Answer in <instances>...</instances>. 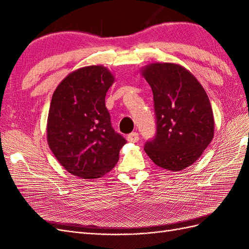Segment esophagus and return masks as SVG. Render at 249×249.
<instances>
[{
	"mask_svg": "<svg viewBox=\"0 0 249 249\" xmlns=\"http://www.w3.org/2000/svg\"><path fill=\"white\" fill-rule=\"evenodd\" d=\"M126 139L129 142H137L139 140V134L136 132H132L131 134L127 135Z\"/></svg>",
	"mask_w": 249,
	"mask_h": 249,
	"instance_id": "34e87169",
	"label": "esophagus"
}]
</instances>
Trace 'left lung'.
<instances>
[{
	"instance_id": "obj_1",
	"label": "left lung",
	"mask_w": 249,
	"mask_h": 249,
	"mask_svg": "<svg viewBox=\"0 0 249 249\" xmlns=\"http://www.w3.org/2000/svg\"><path fill=\"white\" fill-rule=\"evenodd\" d=\"M153 90L157 132L144 150L157 166L179 171L201 156L214 137V116L205 89L185 67L152 63L141 70Z\"/></svg>"
}]
</instances>
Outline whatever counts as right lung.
<instances>
[{
    "mask_svg": "<svg viewBox=\"0 0 249 249\" xmlns=\"http://www.w3.org/2000/svg\"><path fill=\"white\" fill-rule=\"evenodd\" d=\"M114 82L102 65L71 72L53 93L47 135L51 150L71 175L99 178L115 166L126 140L111 124L105 104Z\"/></svg>",
    "mask_w": 249,
    "mask_h": 249,
    "instance_id": "1",
    "label": "right lung"
}]
</instances>
